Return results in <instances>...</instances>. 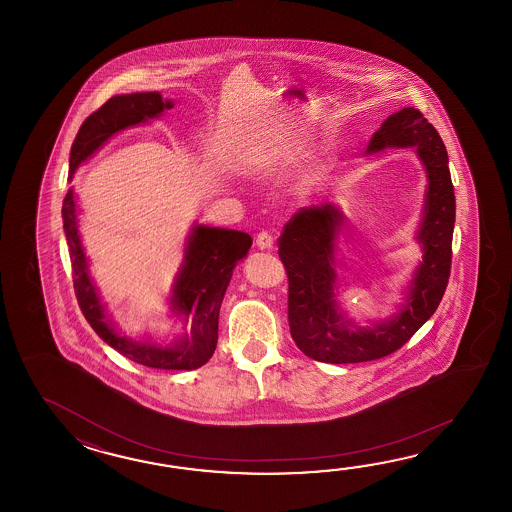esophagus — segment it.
<instances>
[{"mask_svg": "<svg viewBox=\"0 0 512 512\" xmlns=\"http://www.w3.org/2000/svg\"><path fill=\"white\" fill-rule=\"evenodd\" d=\"M256 245L261 251H271L272 245H274V238H272L271 232L263 230L258 236H256Z\"/></svg>", "mask_w": 512, "mask_h": 512, "instance_id": "esophagus-1", "label": "esophagus"}]
</instances>
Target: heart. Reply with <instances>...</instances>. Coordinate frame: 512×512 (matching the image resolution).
<instances>
[{
  "instance_id": "heart-1",
  "label": "heart",
  "mask_w": 512,
  "mask_h": 512,
  "mask_svg": "<svg viewBox=\"0 0 512 512\" xmlns=\"http://www.w3.org/2000/svg\"><path fill=\"white\" fill-rule=\"evenodd\" d=\"M272 164H274V157L265 155V157L258 159V163H254L252 170H254V174H267L271 170Z\"/></svg>"
}]
</instances>
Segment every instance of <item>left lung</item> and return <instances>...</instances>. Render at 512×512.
<instances>
[{"label":"left lung","mask_w":512,"mask_h":512,"mask_svg":"<svg viewBox=\"0 0 512 512\" xmlns=\"http://www.w3.org/2000/svg\"><path fill=\"white\" fill-rule=\"evenodd\" d=\"M415 146L428 186L417 241L423 261L417 265L401 311L384 322L360 327L337 304L335 240L342 212L333 205L300 208L283 227L278 254L289 278V327L296 346L309 359L327 364L368 362L404 346L434 315L445 294L452 263L456 196L448 153L434 126L419 109L390 115L373 133L366 153Z\"/></svg>","instance_id":"left-lung-1"}]
</instances>
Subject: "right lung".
<instances>
[{"label": "right lung", "mask_w": 512, "mask_h": 512, "mask_svg": "<svg viewBox=\"0 0 512 512\" xmlns=\"http://www.w3.org/2000/svg\"><path fill=\"white\" fill-rule=\"evenodd\" d=\"M174 108L172 100L159 91L130 93L109 98L80 126L69 157V181L78 166L89 159L115 133L155 119L164 109ZM77 199L69 188L62 218L73 267V285L78 305L87 322L111 348L133 362L157 370H196L214 355L218 344L219 307L229 287L232 271L247 256L252 238L240 230L194 225L185 247V261L175 278L170 305L177 315L190 318V331L172 344L131 340L113 327L97 287L89 276L87 258L78 232Z\"/></svg>", "instance_id": "1"}]
</instances>
